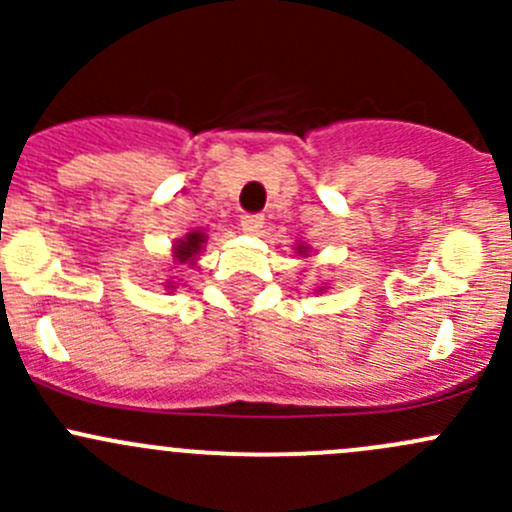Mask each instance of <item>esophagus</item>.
<instances>
[{"instance_id": "obj_1", "label": "esophagus", "mask_w": 512, "mask_h": 512, "mask_svg": "<svg viewBox=\"0 0 512 512\" xmlns=\"http://www.w3.org/2000/svg\"><path fill=\"white\" fill-rule=\"evenodd\" d=\"M262 225H265V218H262V215H242L240 220V227L247 235H257V232L262 230Z\"/></svg>"}]
</instances>
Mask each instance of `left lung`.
I'll return each mask as SVG.
<instances>
[{
    "mask_svg": "<svg viewBox=\"0 0 512 512\" xmlns=\"http://www.w3.org/2000/svg\"><path fill=\"white\" fill-rule=\"evenodd\" d=\"M297 252H299V255H304V257H307V252H309V247H304V245H299V247H297ZM319 292H322V289H319Z\"/></svg>",
    "mask_w": 512,
    "mask_h": 512,
    "instance_id": "obj_1",
    "label": "left lung"
}]
</instances>
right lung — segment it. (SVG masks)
<instances>
[{
	"mask_svg": "<svg viewBox=\"0 0 512 512\" xmlns=\"http://www.w3.org/2000/svg\"><path fill=\"white\" fill-rule=\"evenodd\" d=\"M208 242V235H205L203 230H193L188 232V235L183 237V240H178L173 245V260L178 262V265H195V257L203 252V245ZM168 289L175 287L173 280H168Z\"/></svg>",
	"mask_w": 512,
	"mask_h": 512,
	"instance_id": "obj_1",
	"label": "right lung"
}]
</instances>
